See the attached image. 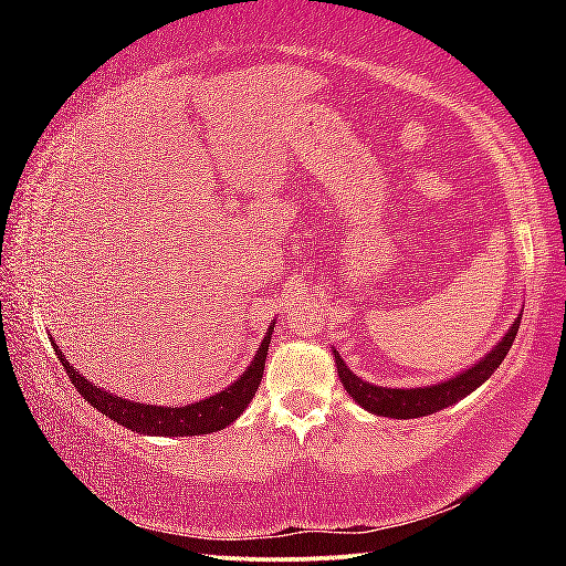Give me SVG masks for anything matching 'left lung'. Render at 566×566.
I'll return each instance as SVG.
<instances>
[{
    "mask_svg": "<svg viewBox=\"0 0 566 566\" xmlns=\"http://www.w3.org/2000/svg\"><path fill=\"white\" fill-rule=\"evenodd\" d=\"M520 322L522 314L514 319V324L506 329L504 337L494 344V347L484 354L482 359L472 367L459 371V375L437 381V385H427V387H377L371 381H364L361 377L354 375V371L344 364V359L337 354V349L332 347L334 354V364H337V375L342 379V387L349 391V397L357 401L359 407H364L371 415L377 417H391V419H417V417H427L434 415L439 409H447L457 405L459 399H464L467 395H472L476 387H482L486 379L494 375V369L504 361L506 352L512 349V342L520 332Z\"/></svg>",
    "mask_w": 566,
    "mask_h": 566,
    "instance_id": "1",
    "label": "left lung"
}]
</instances>
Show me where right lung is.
Returning a JSON list of instances; mask_svg holds the SVG:
<instances>
[{"label": "right lung", "instance_id": "right-lung-1", "mask_svg": "<svg viewBox=\"0 0 566 566\" xmlns=\"http://www.w3.org/2000/svg\"><path fill=\"white\" fill-rule=\"evenodd\" d=\"M272 332H274V322L266 329L264 339L256 349L254 359L249 367L242 371V377H237V381L224 387L217 395L199 399L195 405H185V407H165V405H142V401H129L122 399L117 395H112L104 387L92 385V381L80 375L70 361H66L64 354L56 349L54 339L50 337L56 359L62 361V367L66 375H70L72 385L76 391L90 401L94 409H99L104 417H109L117 421V424L132 429L137 434H149V437H195V434H209V432H219L232 424V421L242 415L247 409L249 401L254 399L256 389H260V381L264 375V359H266V349H270L272 342Z\"/></svg>", "mask_w": 566, "mask_h": 566}]
</instances>
